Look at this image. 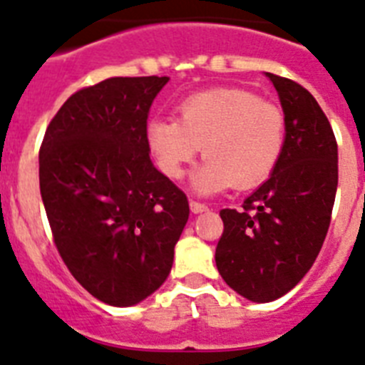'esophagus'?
<instances>
[{"label":"esophagus","instance_id":"34e87169","mask_svg":"<svg viewBox=\"0 0 365 365\" xmlns=\"http://www.w3.org/2000/svg\"><path fill=\"white\" fill-rule=\"evenodd\" d=\"M189 207H191L192 213H202V211L207 210V204H204V202H198V200H191L189 202Z\"/></svg>","mask_w":365,"mask_h":365}]
</instances>
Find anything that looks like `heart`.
Listing matches in <instances>:
<instances>
[{"mask_svg":"<svg viewBox=\"0 0 365 365\" xmlns=\"http://www.w3.org/2000/svg\"><path fill=\"white\" fill-rule=\"evenodd\" d=\"M178 120L154 118L146 139L159 168L182 178L202 150L206 161L195 176L200 192L250 189L277 168L286 146V115L277 103L245 88H211L185 98Z\"/></svg>","mask_w":365,"mask_h":365,"instance_id":"obj_1","label":"heart"}]
</instances>
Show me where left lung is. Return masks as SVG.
Returning a JSON list of instances; mask_svg holds the SVG:
<instances>
[{
	"label": "left lung",
	"instance_id": "obj_1",
	"mask_svg": "<svg viewBox=\"0 0 365 365\" xmlns=\"http://www.w3.org/2000/svg\"><path fill=\"white\" fill-rule=\"evenodd\" d=\"M286 115V146L267 182L241 210H220L215 249L222 280L252 302L286 295L314 265L338 189V143L315 98L267 72Z\"/></svg>",
	"mask_w": 365,
	"mask_h": 365
}]
</instances>
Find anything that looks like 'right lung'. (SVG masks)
<instances>
[{"instance_id":"right-lung-1","label":"right lung","mask_w":365,"mask_h":365,"mask_svg":"<svg viewBox=\"0 0 365 365\" xmlns=\"http://www.w3.org/2000/svg\"><path fill=\"white\" fill-rule=\"evenodd\" d=\"M168 78H109L63 103L38 180L53 243L98 301L131 306L167 280L189 219L185 192L150 161L146 120Z\"/></svg>"}]
</instances>
